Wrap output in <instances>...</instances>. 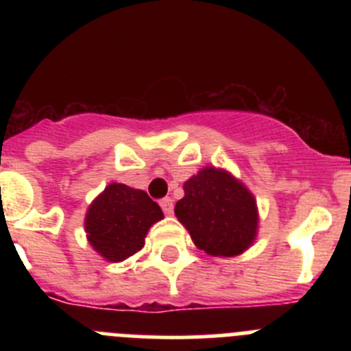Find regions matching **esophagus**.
<instances>
[{
  "mask_svg": "<svg viewBox=\"0 0 351 351\" xmlns=\"http://www.w3.org/2000/svg\"><path fill=\"white\" fill-rule=\"evenodd\" d=\"M160 206H161V209H163V213H165V214H172L173 213V200L170 197L161 198Z\"/></svg>",
  "mask_w": 351,
  "mask_h": 351,
  "instance_id": "esophagus-1",
  "label": "esophagus"
}]
</instances>
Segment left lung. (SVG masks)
Returning <instances> with one entry per match:
<instances>
[{"label":"left lung","instance_id":"left-lung-1","mask_svg":"<svg viewBox=\"0 0 351 351\" xmlns=\"http://www.w3.org/2000/svg\"><path fill=\"white\" fill-rule=\"evenodd\" d=\"M176 216L209 255L235 256L255 241L258 214L253 195L228 172L207 169L184 182Z\"/></svg>","mask_w":351,"mask_h":351}]
</instances>
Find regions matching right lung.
Segmentation results:
<instances>
[{"label": "right lung", "instance_id": "1", "mask_svg": "<svg viewBox=\"0 0 351 351\" xmlns=\"http://www.w3.org/2000/svg\"><path fill=\"white\" fill-rule=\"evenodd\" d=\"M161 218L160 206L145 191L112 182L89 207L86 232L104 258L121 262L142 250L147 230Z\"/></svg>", "mask_w": 351, "mask_h": 351}]
</instances>
